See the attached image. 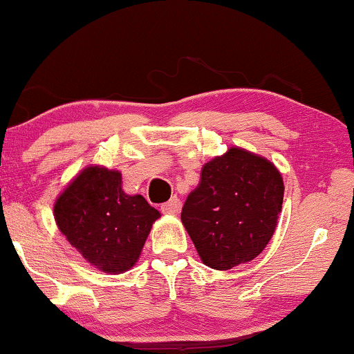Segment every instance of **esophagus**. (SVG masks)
Instances as JSON below:
<instances>
[{"label": "esophagus", "mask_w": 354, "mask_h": 354, "mask_svg": "<svg viewBox=\"0 0 354 354\" xmlns=\"http://www.w3.org/2000/svg\"><path fill=\"white\" fill-rule=\"evenodd\" d=\"M160 210H162V213H165V215H176V213H178V210H180V200L177 197L170 198L167 203H164L162 207H160Z\"/></svg>", "instance_id": "34e87169"}]
</instances>
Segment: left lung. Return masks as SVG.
<instances>
[{"mask_svg": "<svg viewBox=\"0 0 354 354\" xmlns=\"http://www.w3.org/2000/svg\"><path fill=\"white\" fill-rule=\"evenodd\" d=\"M283 180L266 157L233 146L202 167L182 223L202 263L228 270L264 251L282 210Z\"/></svg>", "mask_w": 354, "mask_h": 354, "instance_id": "left-lung-1", "label": "left lung"}]
</instances>
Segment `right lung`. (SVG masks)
Wrapping results in <instances>:
<instances>
[{
    "label": "right lung",
    "instance_id": "obj_1",
    "mask_svg": "<svg viewBox=\"0 0 354 354\" xmlns=\"http://www.w3.org/2000/svg\"><path fill=\"white\" fill-rule=\"evenodd\" d=\"M54 218L86 263L123 274L138 263L160 213L142 195L126 194L120 170L86 165L55 198Z\"/></svg>",
    "mask_w": 354,
    "mask_h": 354
}]
</instances>
